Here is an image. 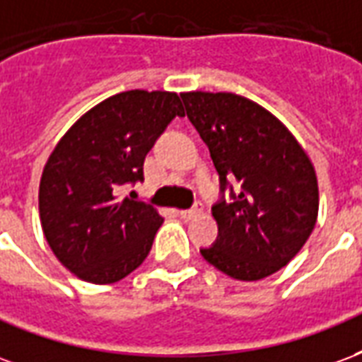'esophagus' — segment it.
<instances>
[{
    "mask_svg": "<svg viewBox=\"0 0 362 362\" xmlns=\"http://www.w3.org/2000/svg\"><path fill=\"white\" fill-rule=\"evenodd\" d=\"M199 214H200L199 206L191 208V210H179V216H181L183 220H192V218H194V216H199Z\"/></svg>",
    "mask_w": 362,
    "mask_h": 362,
    "instance_id": "esophagus-1",
    "label": "esophagus"
}]
</instances>
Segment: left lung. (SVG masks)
I'll use <instances>...</instances> for the list:
<instances>
[{"label": "left lung", "mask_w": 362, "mask_h": 362, "mask_svg": "<svg viewBox=\"0 0 362 362\" xmlns=\"http://www.w3.org/2000/svg\"><path fill=\"white\" fill-rule=\"evenodd\" d=\"M181 98L220 175L221 199L212 206L218 239L200 255L229 278H268L315 229V165L289 129L249 98L231 92H183ZM229 180H239L242 189L233 193Z\"/></svg>", "instance_id": "8db88e82"}]
</instances>
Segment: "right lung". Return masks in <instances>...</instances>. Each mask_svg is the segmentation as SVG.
Wrapping results in <instances>:
<instances>
[{"instance_id":"add662e5","label":"right lung","mask_w":362,"mask_h":362,"mask_svg":"<svg viewBox=\"0 0 362 362\" xmlns=\"http://www.w3.org/2000/svg\"><path fill=\"white\" fill-rule=\"evenodd\" d=\"M177 115L185 112L175 92L127 90L88 110L55 144L42 171L40 221L76 278L115 284L148 257L163 218L121 192L144 179V158Z\"/></svg>"}]
</instances>
